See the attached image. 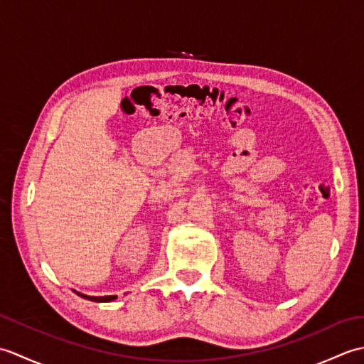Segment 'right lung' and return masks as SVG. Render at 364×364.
Returning a JSON list of instances; mask_svg holds the SVG:
<instances>
[{
	"mask_svg": "<svg viewBox=\"0 0 364 364\" xmlns=\"http://www.w3.org/2000/svg\"><path fill=\"white\" fill-rule=\"evenodd\" d=\"M76 292V291H75ZM78 296H81L82 299H87L92 301H112L114 299H117V296H103V297H94V296H86V294H81V292H76Z\"/></svg>",
	"mask_w": 364,
	"mask_h": 364,
	"instance_id": "1",
	"label": "right lung"
}]
</instances>
